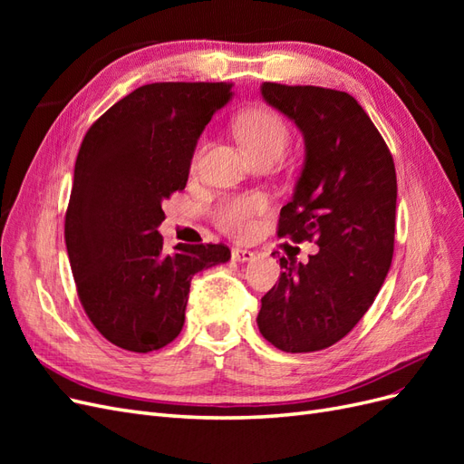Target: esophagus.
Here are the masks:
<instances>
[{"mask_svg": "<svg viewBox=\"0 0 464 464\" xmlns=\"http://www.w3.org/2000/svg\"><path fill=\"white\" fill-rule=\"evenodd\" d=\"M254 257H256L254 251L244 249V247H232V259H234V261L244 263V261H251Z\"/></svg>", "mask_w": 464, "mask_h": 464, "instance_id": "esophagus-1", "label": "esophagus"}]
</instances>
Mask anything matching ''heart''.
Segmentation results:
<instances>
[{
    "mask_svg": "<svg viewBox=\"0 0 464 464\" xmlns=\"http://www.w3.org/2000/svg\"><path fill=\"white\" fill-rule=\"evenodd\" d=\"M237 135L251 152V157L257 159L265 152H280L283 154L290 141V130L285 118L271 108H254L247 110L237 120ZM203 150L199 145L195 160ZM266 208V201L259 193H242V195H227L217 201L210 210L213 220L220 230L232 236H246L256 227V217Z\"/></svg>",
    "mask_w": 464,
    "mask_h": 464,
    "instance_id": "heart-1",
    "label": "heart"
}]
</instances>
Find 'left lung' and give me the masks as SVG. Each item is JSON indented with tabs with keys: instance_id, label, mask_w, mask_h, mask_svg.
<instances>
[{
	"instance_id": "obj_1",
	"label": "left lung",
	"mask_w": 464,
	"mask_h": 464,
	"mask_svg": "<svg viewBox=\"0 0 464 464\" xmlns=\"http://www.w3.org/2000/svg\"><path fill=\"white\" fill-rule=\"evenodd\" d=\"M266 102L298 125L305 162L280 237L315 242L305 265L280 257L278 283L261 298V334L285 353L339 343L373 304L395 247L397 174L370 116L343 91L263 82ZM275 256V254H273Z\"/></svg>"
}]
</instances>
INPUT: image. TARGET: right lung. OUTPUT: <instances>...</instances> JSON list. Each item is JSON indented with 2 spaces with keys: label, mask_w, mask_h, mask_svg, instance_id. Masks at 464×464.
Wrapping results in <instances>:
<instances>
[{
  "label": "right lung",
  "mask_w": 464,
  "mask_h": 464,
  "mask_svg": "<svg viewBox=\"0 0 464 464\" xmlns=\"http://www.w3.org/2000/svg\"><path fill=\"white\" fill-rule=\"evenodd\" d=\"M232 82H152L98 118L82 139L65 213V246L82 310L131 353L170 344L191 278L227 263L224 244L162 251V203L188 184L195 145Z\"/></svg>",
  "instance_id": "1"
}]
</instances>
